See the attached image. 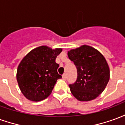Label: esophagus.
<instances>
[{
    "mask_svg": "<svg viewBox=\"0 0 125 125\" xmlns=\"http://www.w3.org/2000/svg\"><path fill=\"white\" fill-rule=\"evenodd\" d=\"M62 78L63 79V80H66V78H67V76H66V74L65 73H64V74H63L62 75Z\"/></svg>",
    "mask_w": 125,
    "mask_h": 125,
    "instance_id": "1",
    "label": "esophagus"
}]
</instances>
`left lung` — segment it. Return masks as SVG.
<instances>
[{"instance_id":"obj_1","label":"left lung","mask_w":125,"mask_h":125,"mask_svg":"<svg viewBox=\"0 0 125 125\" xmlns=\"http://www.w3.org/2000/svg\"><path fill=\"white\" fill-rule=\"evenodd\" d=\"M78 72L75 83L70 84L72 94L80 101H90L101 94L110 79V70L104 57L86 45L68 52Z\"/></svg>"}]
</instances>
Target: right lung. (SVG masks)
I'll return each mask as SVG.
<instances>
[{"instance_id": "obj_1", "label": "right lung", "mask_w": 125, "mask_h": 125, "mask_svg": "<svg viewBox=\"0 0 125 125\" xmlns=\"http://www.w3.org/2000/svg\"><path fill=\"white\" fill-rule=\"evenodd\" d=\"M62 49L43 45L26 55L18 66L17 80L21 91L31 101H41L49 96L57 80L59 64L55 59Z\"/></svg>"}]
</instances>
